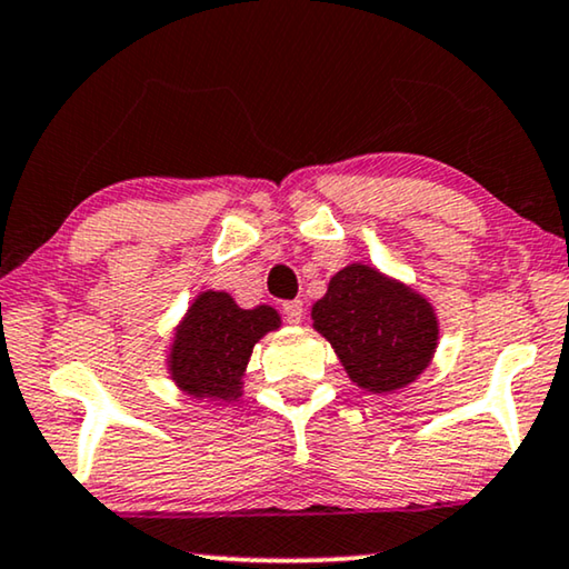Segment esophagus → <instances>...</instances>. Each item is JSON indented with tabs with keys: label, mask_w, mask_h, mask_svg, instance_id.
I'll list each match as a JSON object with an SVG mask.
<instances>
[{
	"label": "esophagus",
	"mask_w": 569,
	"mask_h": 569,
	"mask_svg": "<svg viewBox=\"0 0 569 569\" xmlns=\"http://www.w3.org/2000/svg\"><path fill=\"white\" fill-rule=\"evenodd\" d=\"M282 312L290 323H300L302 320V300H287L282 302Z\"/></svg>",
	"instance_id": "34e87169"
}]
</instances>
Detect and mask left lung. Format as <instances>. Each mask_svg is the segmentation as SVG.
Wrapping results in <instances>:
<instances>
[{"instance_id":"obj_1","label":"left lung","mask_w":569,"mask_h":569,"mask_svg":"<svg viewBox=\"0 0 569 569\" xmlns=\"http://www.w3.org/2000/svg\"><path fill=\"white\" fill-rule=\"evenodd\" d=\"M310 316L349 380L367 392H395L413 382L439 343L431 302L367 264L333 274Z\"/></svg>"}]
</instances>
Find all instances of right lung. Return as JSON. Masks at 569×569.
<instances>
[{
    "mask_svg": "<svg viewBox=\"0 0 569 569\" xmlns=\"http://www.w3.org/2000/svg\"><path fill=\"white\" fill-rule=\"evenodd\" d=\"M279 323V312L269 305L243 310L228 292H200L174 328L171 380L197 400H238L253 343L277 331Z\"/></svg>",
    "mask_w": 569,
    "mask_h": 569,
    "instance_id": "1",
    "label": "right lung"
}]
</instances>
